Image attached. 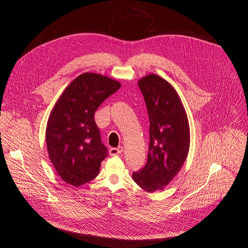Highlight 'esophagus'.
Segmentation results:
<instances>
[{
	"mask_svg": "<svg viewBox=\"0 0 248 248\" xmlns=\"http://www.w3.org/2000/svg\"><path fill=\"white\" fill-rule=\"evenodd\" d=\"M124 151L123 147H117V148H111L109 150V155H120L122 154Z\"/></svg>",
	"mask_w": 248,
	"mask_h": 248,
	"instance_id": "34e87169",
	"label": "esophagus"
}]
</instances>
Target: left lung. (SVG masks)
<instances>
[{
    "mask_svg": "<svg viewBox=\"0 0 248 248\" xmlns=\"http://www.w3.org/2000/svg\"><path fill=\"white\" fill-rule=\"evenodd\" d=\"M150 120V147L146 166L133 173L147 192L163 190L185 163L190 148L188 117L175 88L157 74L138 82Z\"/></svg>",
    "mask_w": 248,
    "mask_h": 248,
    "instance_id": "obj_1",
    "label": "left lung"
}]
</instances>
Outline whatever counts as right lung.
<instances>
[{
    "mask_svg": "<svg viewBox=\"0 0 248 248\" xmlns=\"http://www.w3.org/2000/svg\"><path fill=\"white\" fill-rule=\"evenodd\" d=\"M121 86L108 76L86 72L77 76L55 103L47 123L46 145L65 183L79 187L98 175L108 149L101 142L94 113Z\"/></svg>",
    "mask_w": 248,
    "mask_h": 248,
    "instance_id": "obj_1",
    "label": "right lung"
}]
</instances>
